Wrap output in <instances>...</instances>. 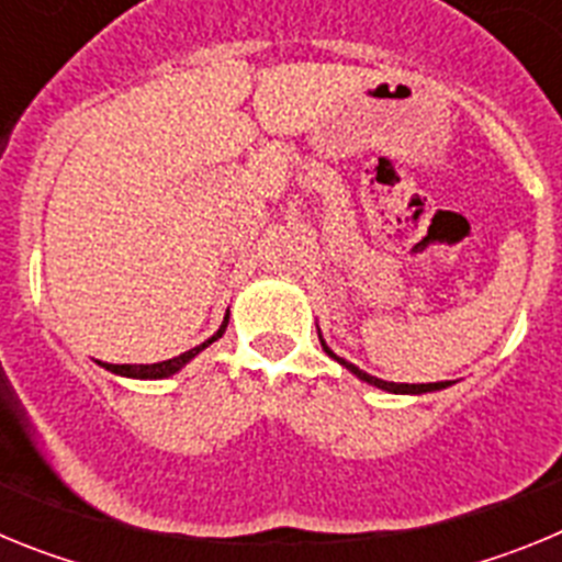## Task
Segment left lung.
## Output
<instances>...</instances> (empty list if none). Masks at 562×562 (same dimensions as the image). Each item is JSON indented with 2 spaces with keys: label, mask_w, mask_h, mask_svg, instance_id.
<instances>
[{
  "label": "left lung",
  "mask_w": 562,
  "mask_h": 562,
  "mask_svg": "<svg viewBox=\"0 0 562 562\" xmlns=\"http://www.w3.org/2000/svg\"><path fill=\"white\" fill-rule=\"evenodd\" d=\"M321 346H324L326 355L335 357V360L340 362V366H346V369H349L351 374L360 376L362 382H369V385H374V389L391 391V394H428V391H441V389H448V385H450V382H419V385H408V382H385V380H376V376H371V374H366V371H362V369H357L355 362H349V360H342V357H337L335 351H331L329 346H326L324 337H321Z\"/></svg>",
  "instance_id": "1"
}]
</instances>
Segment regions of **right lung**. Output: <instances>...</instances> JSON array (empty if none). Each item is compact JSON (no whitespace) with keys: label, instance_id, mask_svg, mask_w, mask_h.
Masks as SVG:
<instances>
[{"label":"right lung","instance_id":"1","mask_svg":"<svg viewBox=\"0 0 562 562\" xmlns=\"http://www.w3.org/2000/svg\"><path fill=\"white\" fill-rule=\"evenodd\" d=\"M225 329H227V315H225V321H222L220 331H216L211 340H205L202 346H193L191 351H182L180 357H171V360H162V362H151V366H112V362H103V369L112 371V374H121V376H137V380H162V376L177 374V371H180L182 366L191 360V357H196L202 349H207L213 340H220V337L225 335Z\"/></svg>","mask_w":562,"mask_h":562}]
</instances>
